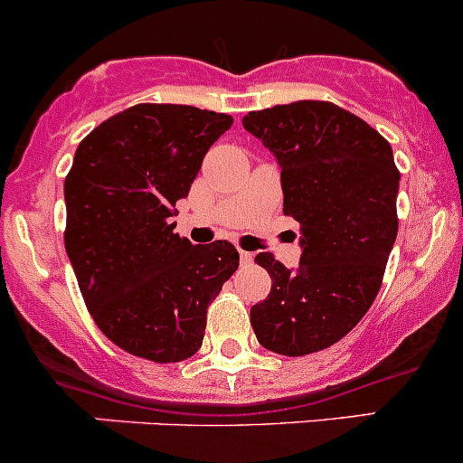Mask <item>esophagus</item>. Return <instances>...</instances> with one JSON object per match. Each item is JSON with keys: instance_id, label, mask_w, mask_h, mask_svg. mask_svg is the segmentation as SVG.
<instances>
[{"instance_id": "obj_1", "label": "esophagus", "mask_w": 463, "mask_h": 463, "mask_svg": "<svg viewBox=\"0 0 463 463\" xmlns=\"http://www.w3.org/2000/svg\"><path fill=\"white\" fill-rule=\"evenodd\" d=\"M241 263H243V266H248V263H252V252H245V250H241Z\"/></svg>"}]
</instances>
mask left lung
Wrapping results in <instances>:
<instances>
[{
    "label": "left lung",
    "mask_w": 463,
    "mask_h": 463,
    "mask_svg": "<svg viewBox=\"0 0 463 463\" xmlns=\"http://www.w3.org/2000/svg\"><path fill=\"white\" fill-rule=\"evenodd\" d=\"M243 127L281 168L284 215L300 222V266L254 261L272 279L250 309L266 350L305 356L341 341L380 293L398 234L400 173L389 140L354 113L320 99L250 111Z\"/></svg>",
    "instance_id": "8db88e82"
}]
</instances>
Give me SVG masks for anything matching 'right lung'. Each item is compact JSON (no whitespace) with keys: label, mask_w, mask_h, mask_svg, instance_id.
Here are the masks:
<instances>
[{"label":"right lung","mask_w":463,"mask_h":463,"mask_svg":"<svg viewBox=\"0 0 463 463\" xmlns=\"http://www.w3.org/2000/svg\"><path fill=\"white\" fill-rule=\"evenodd\" d=\"M232 122L186 104H136L79 143L63 186L65 252L97 327L129 354H195L206 309L239 268L234 245H193L170 220Z\"/></svg>","instance_id":"right-lung-1"}]
</instances>
